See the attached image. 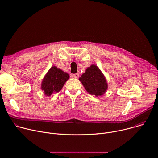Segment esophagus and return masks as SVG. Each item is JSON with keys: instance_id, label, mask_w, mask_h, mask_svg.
I'll return each mask as SVG.
<instances>
[{"instance_id": "1", "label": "esophagus", "mask_w": 158, "mask_h": 158, "mask_svg": "<svg viewBox=\"0 0 158 158\" xmlns=\"http://www.w3.org/2000/svg\"><path fill=\"white\" fill-rule=\"evenodd\" d=\"M79 73H74V74H72L71 75V77H73V78H78L79 77Z\"/></svg>"}]
</instances>
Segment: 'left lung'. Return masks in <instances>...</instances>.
I'll use <instances>...</instances> for the list:
<instances>
[{
  "label": "left lung",
  "instance_id": "1",
  "mask_svg": "<svg viewBox=\"0 0 158 158\" xmlns=\"http://www.w3.org/2000/svg\"><path fill=\"white\" fill-rule=\"evenodd\" d=\"M86 90L91 95L101 96L107 89V84L104 75L95 65H91L79 78Z\"/></svg>",
  "mask_w": 158,
  "mask_h": 158
}]
</instances>
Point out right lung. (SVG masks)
Returning <instances> with one entry per match:
<instances>
[{"label":"right lung","mask_w":158,"mask_h":158,"mask_svg":"<svg viewBox=\"0 0 158 158\" xmlns=\"http://www.w3.org/2000/svg\"><path fill=\"white\" fill-rule=\"evenodd\" d=\"M69 77L67 73L57 69L56 66H52L43 80L41 89L44 91L45 95H51L60 91Z\"/></svg>","instance_id":"right-lung-1"}]
</instances>
